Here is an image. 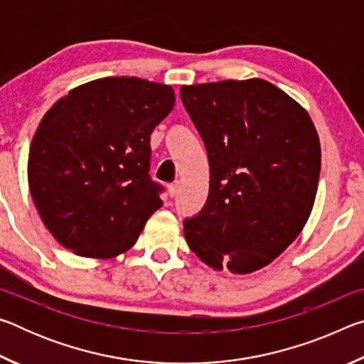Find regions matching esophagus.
<instances>
[{
	"label": "esophagus",
	"mask_w": 364,
	"mask_h": 364,
	"mask_svg": "<svg viewBox=\"0 0 364 364\" xmlns=\"http://www.w3.org/2000/svg\"><path fill=\"white\" fill-rule=\"evenodd\" d=\"M178 193H180V183L168 184V194H170V197H175Z\"/></svg>",
	"instance_id": "obj_1"
}]
</instances>
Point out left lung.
Segmentation results:
<instances>
[{"instance_id":"left-lung-1","label":"left lung","mask_w":364,"mask_h":364,"mask_svg":"<svg viewBox=\"0 0 364 364\" xmlns=\"http://www.w3.org/2000/svg\"><path fill=\"white\" fill-rule=\"evenodd\" d=\"M204 139L210 191L184 221L189 249L213 269L249 274L279 257L315 204L321 146L311 117L262 78L183 85Z\"/></svg>"}]
</instances>
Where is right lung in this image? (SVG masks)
I'll list each match as a JSON object with an SVG mask.
<instances>
[{
	"mask_svg": "<svg viewBox=\"0 0 364 364\" xmlns=\"http://www.w3.org/2000/svg\"><path fill=\"white\" fill-rule=\"evenodd\" d=\"M175 90L138 77H104L60 97L30 144L33 204L54 239L86 258L132 249L162 207L149 171L151 133Z\"/></svg>",
	"mask_w": 364,
	"mask_h": 364,
	"instance_id": "obj_1",
	"label": "right lung"
}]
</instances>
